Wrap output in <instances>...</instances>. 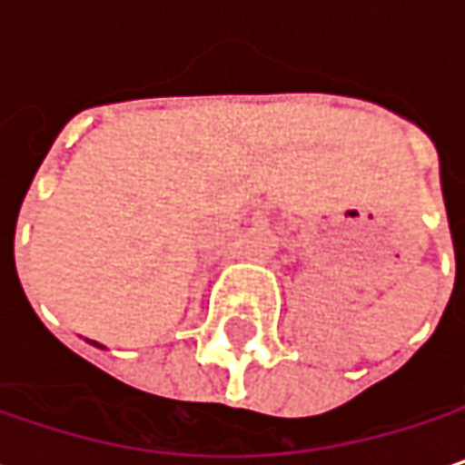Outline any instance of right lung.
<instances>
[{"label":"right lung","mask_w":465,"mask_h":465,"mask_svg":"<svg viewBox=\"0 0 465 465\" xmlns=\"http://www.w3.org/2000/svg\"><path fill=\"white\" fill-rule=\"evenodd\" d=\"M94 344H96V341H94Z\"/></svg>","instance_id":"obj_1"}]
</instances>
